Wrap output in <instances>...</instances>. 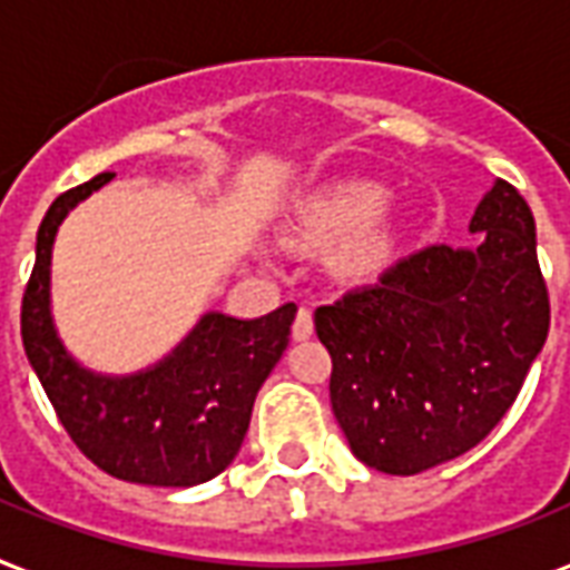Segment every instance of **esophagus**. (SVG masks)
Returning a JSON list of instances; mask_svg holds the SVG:
<instances>
[{
    "label": "esophagus",
    "instance_id": "34e87169",
    "mask_svg": "<svg viewBox=\"0 0 570 570\" xmlns=\"http://www.w3.org/2000/svg\"><path fill=\"white\" fill-rule=\"evenodd\" d=\"M311 335H314V314H311L307 307H298L296 323H293V338L307 341Z\"/></svg>",
    "mask_w": 570,
    "mask_h": 570
}]
</instances>
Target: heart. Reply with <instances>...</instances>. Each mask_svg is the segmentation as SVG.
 <instances>
[{
  "label": "heart",
  "instance_id": "obj_1",
  "mask_svg": "<svg viewBox=\"0 0 570 570\" xmlns=\"http://www.w3.org/2000/svg\"><path fill=\"white\" fill-rule=\"evenodd\" d=\"M390 193L381 184H347L307 202L293 232L307 247H338L335 263L350 277H374L395 256V232L381 220Z\"/></svg>",
  "mask_w": 570,
  "mask_h": 570
}]
</instances>
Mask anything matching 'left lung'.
<instances>
[{"label": "left lung", "instance_id": "obj_1", "mask_svg": "<svg viewBox=\"0 0 570 570\" xmlns=\"http://www.w3.org/2000/svg\"><path fill=\"white\" fill-rule=\"evenodd\" d=\"M468 232L478 247H425L314 314L335 420L383 474L411 478L478 446L547 341L532 208L495 180Z\"/></svg>", "mask_w": 570, "mask_h": 570}]
</instances>
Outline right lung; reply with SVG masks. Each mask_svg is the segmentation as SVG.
<instances>
[{"label": "right lung", "instance_id": "add662e5", "mask_svg": "<svg viewBox=\"0 0 570 570\" xmlns=\"http://www.w3.org/2000/svg\"><path fill=\"white\" fill-rule=\"evenodd\" d=\"M114 175L62 193L36 238L23 293V350L53 411L81 453L111 478L145 487H196L238 456L256 392L289 344L296 305L256 320L202 314L187 338L132 374H99L62 344L50 311V256L62 220Z\"/></svg>", "mask_w": 570, "mask_h": 570}]
</instances>
